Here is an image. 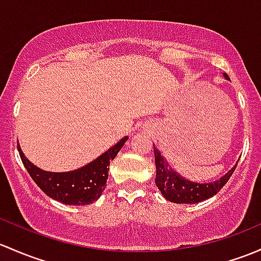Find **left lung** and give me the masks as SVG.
<instances>
[{
    "label": "left lung",
    "mask_w": 261,
    "mask_h": 261,
    "mask_svg": "<svg viewBox=\"0 0 261 261\" xmlns=\"http://www.w3.org/2000/svg\"><path fill=\"white\" fill-rule=\"evenodd\" d=\"M224 77L226 80H230L226 73H224ZM153 152H155L156 165V186L166 200L175 202V204H196V202L204 201V200L216 195L230 179L238 165L237 161L232 169H230L224 176L215 180L214 182L200 184L185 179L180 174H177L174 169H171L167 164L166 159L161 155L160 150L155 147V145H153Z\"/></svg>",
    "instance_id": "8db88e82"
}]
</instances>
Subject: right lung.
I'll return each instance as SVG.
<instances>
[{"label":"right lung","mask_w":261,"mask_h":261,"mask_svg":"<svg viewBox=\"0 0 261 261\" xmlns=\"http://www.w3.org/2000/svg\"><path fill=\"white\" fill-rule=\"evenodd\" d=\"M127 139L128 136L122 138L87 165L66 172H51L40 169L24 156L20 144H17V149L30 176L46 195L66 205H89L102 194L109 177L110 161L116 158Z\"/></svg>","instance_id":"1"}]
</instances>
